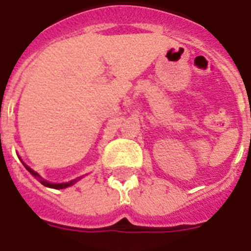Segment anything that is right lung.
I'll list each match as a JSON object with an SVG mask.
<instances>
[{
	"label": "right lung",
	"instance_id": "obj_1",
	"mask_svg": "<svg viewBox=\"0 0 251 251\" xmlns=\"http://www.w3.org/2000/svg\"><path fill=\"white\" fill-rule=\"evenodd\" d=\"M25 169H27V171H28L29 173H31V175L35 176L36 178H39V181H40V182L43 183L44 186L53 187V189H65V187L70 186V185H73V183H74V182H75V181H76V179H74V181H70V182H66V183H49V182H47V181H44V179L41 178L40 176L37 175V173H36V172H35V171H32L31 168H28L25 164Z\"/></svg>",
	"mask_w": 251,
	"mask_h": 251
}]
</instances>
